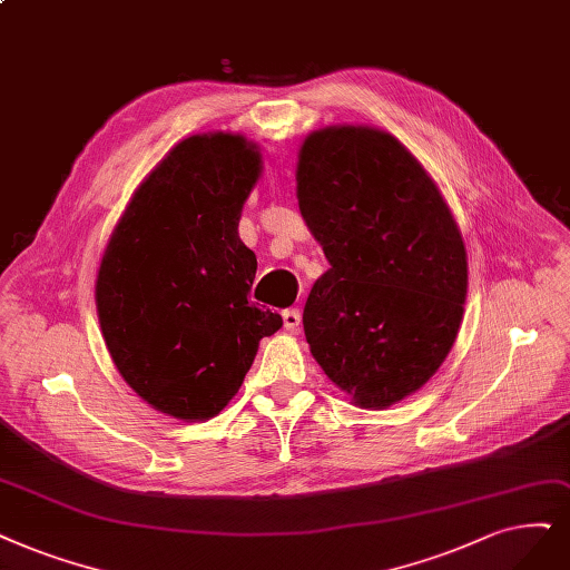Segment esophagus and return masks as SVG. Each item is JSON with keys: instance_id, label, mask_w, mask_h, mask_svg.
Listing matches in <instances>:
<instances>
[{"instance_id": "esophagus-1", "label": "esophagus", "mask_w": 570, "mask_h": 570, "mask_svg": "<svg viewBox=\"0 0 570 570\" xmlns=\"http://www.w3.org/2000/svg\"><path fill=\"white\" fill-rule=\"evenodd\" d=\"M282 320H284V328H286V331H291V333L298 331V326H301V312H298L296 307L284 309Z\"/></svg>"}]
</instances>
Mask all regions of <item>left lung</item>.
Segmentation results:
<instances>
[{"mask_svg": "<svg viewBox=\"0 0 570 570\" xmlns=\"http://www.w3.org/2000/svg\"><path fill=\"white\" fill-rule=\"evenodd\" d=\"M296 197L331 265L303 312L312 356L354 406L402 402L465 312L468 248L444 195L392 134L335 124L305 136Z\"/></svg>", "mask_w": 570, "mask_h": 570, "instance_id": "8db88e82", "label": "left lung"}]
</instances>
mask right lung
I'll use <instances>...</instances> for the list:
<instances>
[{
  "label": "right lung",
  "mask_w": 570,
  "mask_h": 570,
  "mask_svg": "<svg viewBox=\"0 0 570 570\" xmlns=\"http://www.w3.org/2000/svg\"><path fill=\"white\" fill-rule=\"evenodd\" d=\"M261 174V145L242 134L183 138L102 250L96 309L112 362L142 402L185 423L218 415L282 328L246 298L258 263L237 227Z\"/></svg>",
  "instance_id": "right-lung-1"
}]
</instances>
